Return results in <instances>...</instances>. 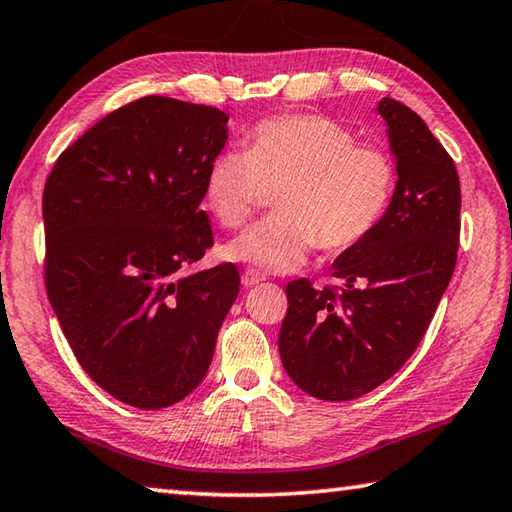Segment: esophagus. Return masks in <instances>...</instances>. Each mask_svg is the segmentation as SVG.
<instances>
[{
  "label": "esophagus",
  "instance_id": "34e87169",
  "mask_svg": "<svg viewBox=\"0 0 512 512\" xmlns=\"http://www.w3.org/2000/svg\"><path fill=\"white\" fill-rule=\"evenodd\" d=\"M264 280V275L257 271V268H246L244 273H241V284H244L246 288L248 286H255V284H259Z\"/></svg>",
  "mask_w": 512,
  "mask_h": 512
}]
</instances>
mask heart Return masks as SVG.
<instances>
[{"mask_svg":"<svg viewBox=\"0 0 512 512\" xmlns=\"http://www.w3.org/2000/svg\"><path fill=\"white\" fill-rule=\"evenodd\" d=\"M266 188H280L273 217L230 241L226 255L268 273L300 268L315 246L342 253L365 241L387 215L396 161L385 147L358 143L338 120L318 114L266 118L250 129L246 152L210 161L203 199L228 230L246 226Z\"/></svg>","mask_w":512,"mask_h":512,"instance_id":"1","label":"heart"}]
</instances>
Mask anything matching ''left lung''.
Returning <instances> with one entry per match:
<instances>
[{"instance_id": "1", "label": "left lung", "mask_w": 512, "mask_h": 512, "mask_svg": "<svg viewBox=\"0 0 512 512\" xmlns=\"http://www.w3.org/2000/svg\"><path fill=\"white\" fill-rule=\"evenodd\" d=\"M398 183L380 226L333 262L340 286L286 284L282 365L320 401H351L383 385L416 351L457 264L461 185L452 156L423 118L383 98Z\"/></svg>"}]
</instances>
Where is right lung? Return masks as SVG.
Wrapping results in <instances>:
<instances>
[{
    "instance_id": "add662e5",
    "label": "right lung",
    "mask_w": 512,
    "mask_h": 512,
    "mask_svg": "<svg viewBox=\"0 0 512 512\" xmlns=\"http://www.w3.org/2000/svg\"><path fill=\"white\" fill-rule=\"evenodd\" d=\"M226 123L217 107L138 98L46 176V295L80 367L138 410L170 407L201 383L237 300L235 264L183 275L212 246L199 206Z\"/></svg>"
}]
</instances>
